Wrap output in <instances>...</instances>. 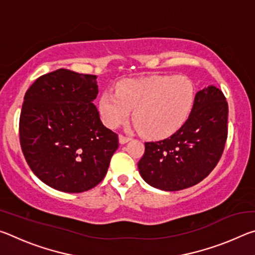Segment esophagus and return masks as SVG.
I'll use <instances>...</instances> for the list:
<instances>
[{
	"label": "esophagus",
	"instance_id": "1",
	"mask_svg": "<svg viewBox=\"0 0 255 255\" xmlns=\"http://www.w3.org/2000/svg\"><path fill=\"white\" fill-rule=\"evenodd\" d=\"M131 138L130 137H128V136H124V135H120L119 136V143L120 144H126V143H128L129 140H130Z\"/></svg>",
	"mask_w": 255,
	"mask_h": 255
}]
</instances>
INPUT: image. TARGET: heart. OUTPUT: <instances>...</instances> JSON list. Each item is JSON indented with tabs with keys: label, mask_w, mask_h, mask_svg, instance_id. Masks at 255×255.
<instances>
[{
	"label": "heart",
	"mask_w": 255,
	"mask_h": 255,
	"mask_svg": "<svg viewBox=\"0 0 255 255\" xmlns=\"http://www.w3.org/2000/svg\"><path fill=\"white\" fill-rule=\"evenodd\" d=\"M196 99L193 82L185 76H153L127 80L116 92L105 91L99 101L101 118L117 128L132 120L145 136L161 138L175 132L187 122Z\"/></svg>",
	"instance_id": "b5f03b06"
}]
</instances>
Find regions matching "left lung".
I'll list each match as a JSON object with an SVG mask.
<instances>
[{
  "label": "left lung",
  "instance_id": "8db88e82",
  "mask_svg": "<svg viewBox=\"0 0 255 255\" xmlns=\"http://www.w3.org/2000/svg\"><path fill=\"white\" fill-rule=\"evenodd\" d=\"M228 105L214 85L196 93L182 127L171 137L145 143L138 171L145 182L164 191L199 183L215 169L227 139Z\"/></svg>",
  "mask_w": 255,
  "mask_h": 255
}]
</instances>
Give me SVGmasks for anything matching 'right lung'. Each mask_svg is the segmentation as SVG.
<instances>
[{"mask_svg": "<svg viewBox=\"0 0 255 255\" xmlns=\"http://www.w3.org/2000/svg\"><path fill=\"white\" fill-rule=\"evenodd\" d=\"M97 76L65 68L37 79L25 92L20 144L30 169L58 191L84 192L105 178L118 135L93 105Z\"/></svg>", "mask_w": 255, "mask_h": 255, "instance_id": "obj_1", "label": "right lung"}]
</instances>
